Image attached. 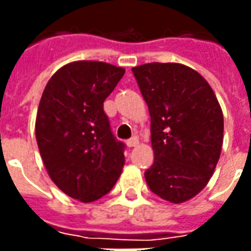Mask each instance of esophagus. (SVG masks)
<instances>
[{"label":"esophagus","mask_w":251,"mask_h":251,"mask_svg":"<svg viewBox=\"0 0 251 251\" xmlns=\"http://www.w3.org/2000/svg\"><path fill=\"white\" fill-rule=\"evenodd\" d=\"M127 145H128L130 148H132V147H137V145H138V138H137V137H132V138H130V140L127 141Z\"/></svg>","instance_id":"34e87169"}]
</instances>
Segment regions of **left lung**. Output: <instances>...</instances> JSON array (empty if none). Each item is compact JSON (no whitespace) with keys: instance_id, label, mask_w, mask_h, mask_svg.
<instances>
[{"instance_id":"left-lung-1","label":"left lung","mask_w":251,"mask_h":251,"mask_svg":"<svg viewBox=\"0 0 251 251\" xmlns=\"http://www.w3.org/2000/svg\"><path fill=\"white\" fill-rule=\"evenodd\" d=\"M151 116L153 165L145 172L151 191L173 204L196 197L217 168L224 114L209 83L176 63L132 68Z\"/></svg>"}]
</instances>
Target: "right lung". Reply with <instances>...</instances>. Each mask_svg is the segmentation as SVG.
Wrapping results in <instances>:
<instances>
[{
  "label": "right lung",
  "mask_w": 251,
  "mask_h": 251,
  "mask_svg": "<svg viewBox=\"0 0 251 251\" xmlns=\"http://www.w3.org/2000/svg\"><path fill=\"white\" fill-rule=\"evenodd\" d=\"M126 73L101 61L61 67L44 88L36 141L54 184L82 202L110 191L124 166V144L114 138L103 101Z\"/></svg>",
  "instance_id": "obj_1"
}]
</instances>
